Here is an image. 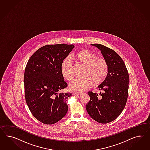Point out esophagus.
<instances>
[{"label":"esophagus","instance_id":"34e87169","mask_svg":"<svg viewBox=\"0 0 150 150\" xmlns=\"http://www.w3.org/2000/svg\"><path fill=\"white\" fill-rule=\"evenodd\" d=\"M73 94L74 95H82V92H73Z\"/></svg>","mask_w":150,"mask_h":150}]
</instances>
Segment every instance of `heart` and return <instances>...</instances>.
Here are the masks:
<instances>
[{
    "label": "heart",
    "mask_w": 150,
    "mask_h": 150,
    "mask_svg": "<svg viewBox=\"0 0 150 150\" xmlns=\"http://www.w3.org/2000/svg\"><path fill=\"white\" fill-rule=\"evenodd\" d=\"M73 59L77 64L83 66L82 77H77L70 82L69 87L73 91H85L91 86L99 85L104 81L108 71V65L106 60L87 50L79 51L73 55ZM63 77L67 80L74 77L73 65L70 60H64L60 67Z\"/></svg>",
    "instance_id": "b5f03b06"
}]
</instances>
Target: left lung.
Wrapping results in <instances>:
<instances>
[{
    "mask_svg": "<svg viewBox=\"0 0 150 150\" xmlns=\"http://www.w3.org/2000/svg\"><path fill=\"white\" fill-rule=\"evenodd\" d=\"M98 48L108 65L107 77L98 87L100 92H88L90 100L86 105L87 112L93 119L102 124L115 120L124 108L128 95L129 76L123 59L112 49L100 44Z\"/></svg>",
    "mask_w": 150,
    "mask_h": 150,
    "instance_id": "8db88e82",
    "label": "left lung"
}]
</instances>
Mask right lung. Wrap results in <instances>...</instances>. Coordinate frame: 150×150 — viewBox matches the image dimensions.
I'll use <instances>...</instances> for the list:
<instances>
[{
  "instance_id": "obj_1",
  "label": "right lung",
  "mask_w": 150,
  "mask_h": 150,
  "mask_svg": "<svg viewBox=\"0 0 150 150\" xmlns=\"http://www.w3.org/2000/svg\"><path fill=\"white\" fill-rule=\"evenodd\" d=\"M73 45L42 47L27 62L24 74L25 99L32 115L45 124L58 122L66 115L70 93H60L68 85L60 71L62 63Z\"/></svg>"
}]
</instances>
